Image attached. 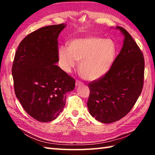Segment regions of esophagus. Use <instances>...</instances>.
<instances>
[{"mask_svg": "<svg viewBox=\"0 0 155 155\" xmlns=\"http://www.w3.org/2000/svg\"><path fill=\"white\" fill-rule=\"evenodd\" d=\"M83 85V83L82 82H81L80 81H76V86H77V87H78V86H81V85Z\"/></svg>", "mask_w": 155, "mask_h": 155, "instance_id": "34e87169", "label": "esophagus"}]
</instances>
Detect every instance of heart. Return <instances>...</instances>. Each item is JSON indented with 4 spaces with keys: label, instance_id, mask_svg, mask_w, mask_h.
<instances>
[{
    "label": "heart",
    "instance_id": "obj_1",
    "mask_svg": "<svg viewBox=\"0 0 155 155\" xmlns=\"http://www.w3.org/2000/svg\"><path fill=\"white\" fill-rule=\"evenodd\" d=\"M115 56V46L112 40L88 36L69 41L68 48L60 46L57 51L59 65L66 73L72 72L79 61V70L88 81L104 77L111 68Z\"/></svg>",
    "mask_w": 155,
    "mask_h": 155
}]
</instances>
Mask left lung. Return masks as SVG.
Wrapping results in <instances>:
<instances>
[{
    "mask_svg": "<svg viewBox=\"0 0 155 155\" xmlns=\"http://www.w3.org/2000/svg\"><path fill=\"white\" fill-rule=\"evenodd\" d=\"M116 28L124 36L120 52L107 74L88 84L90 114L105 124L117 121L132 109L143 85L142 52L124 28Z\"/></svg>",
    "mask_w": 155,
    "mask_h": 155,
    "instance_id": "8db88e82",
    "label": "left lung"
}]
</instances>
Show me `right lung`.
<instances>
[{
	"instance_id": "add662e5",
	"label": "right lung",
	"mask_w": 155,
	"mask_h": 155,
	"mask_svg": "<svg viewBox=\"0 0 155 155\" xmlns=\"http://www.w3.org/2000/svg\"><path fill=\"white\" fill-rule=\"evenodd\" d=\"M65 26H47L28 34L15 54V96L26 112L40 122L56 119L65 104V94L75 87L74 78L56 65L57 39Z\"/></svg>"
}]
</instances>
